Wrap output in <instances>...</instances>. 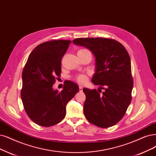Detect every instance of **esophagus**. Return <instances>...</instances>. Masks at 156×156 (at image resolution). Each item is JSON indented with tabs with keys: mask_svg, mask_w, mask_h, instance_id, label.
Segmentation results:
<instances>
[{
	"mask_svg": "<svg viewBox=\"0 0 156 156\" xmlns=\"http://www.w3.org/2000/svg\"><path fill=\"white\" fill-rule=\"evenodd\" d=\"M79 90H80V91H82L83 90V87H82V86H80V87H79Z\"/></svg>",
	"mask_w": 156,
	"mask_h": 156,
	"instance_id": "obj_1",
	"label": "esophagus"
}]
</instances>
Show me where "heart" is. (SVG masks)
I'll return each instance as SVG.
<instances>
[{"mask_svg": "<svg viewBox=\"0 0 156 156\" xmlns=\"http://www.w3.org/2000/svg\"><path fill=\"white\" fill-rule=\"evenodd\" d=\"M81 50H86V49H81ZM77 81L80 83H85L87 81V74H80L78 75L77 77Z\"/></svg>", "mask_w": 156, "mask_h": 156, "instance_id": "obj_1", "label": "heart"}]
</instances>
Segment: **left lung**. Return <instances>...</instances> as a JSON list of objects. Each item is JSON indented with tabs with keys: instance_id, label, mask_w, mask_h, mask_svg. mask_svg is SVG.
<instances>
[{
	"instance_id": "1",
	"label": "left lung",
	"mask_w": 156,
	"mask_h": 156,
	"mask_svg": "<svg viewBox=\"0 0 156 156\" xmlns=\"http://www.w3.org/2000/svg\"><path fill=\"white\" fill-rule=\"evenodd\" d=\"M73 44L88 49L95 58V73L91 79L102 94L96 89L83 88L86 99L85 117L101 128L116 125L122 119L131 101L133 80L131 62L124 46L112 39L80 38Z\"/></svg>"
}]
</instances>
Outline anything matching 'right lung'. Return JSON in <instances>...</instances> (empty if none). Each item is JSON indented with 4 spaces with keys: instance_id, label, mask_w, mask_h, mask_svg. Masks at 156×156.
<instances>
[{
    "instance_id": "obj_1",
    "label": "right lung",
    "mask_w": 156,
    "mask_h": 156,
    "mask_svg": "<svg viewBox=\"0 0 156 156\" xmlns=\"http://www.w3.org/2000/svg\"><path fill=\"white\" fill-rule=\"evenodd\" d=\"M71 40H52L37 45L29 56L22 72L21 98L25 111L33 122L42 126L60 123L66 105L79 91L78 85L67 81L61 92L54 90L60 76L61 60Z\"/></svg>"
}]
</instances>
